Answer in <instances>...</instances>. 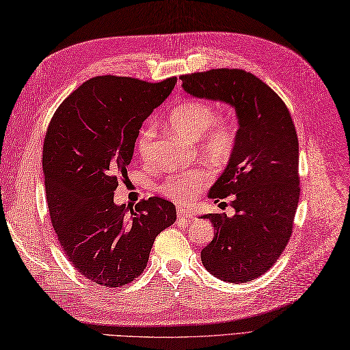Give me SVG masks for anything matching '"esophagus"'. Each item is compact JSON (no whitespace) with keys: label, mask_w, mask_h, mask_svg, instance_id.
Wrapping results in <instances>:
<instances>
[{"label":"esophagus","mask_w":350,"mask_h":350,"mask_svg":"<svg viewBox=\"0 0 350 350\" xmlns=\"http://www.w3.org/2000/svg\"><path fill=\"white\" fill-rule=\"evenodd\" d=\"M176 215H178V219H184V221H193L196 217L193 212H190L189 209H184V208H178L176 211Z\"/></svg>","instance_id":"34e87169"}]
</instances>
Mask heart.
Segmentation results:
<instances>
[{
  "label": "heart",
  "instance_id": "obj_1",
  "mask_svg": "<svg viewBox=\"0 0 350 350\" xmlns=\"http://www.w3.org/2000/svg\"><path fill=\"white\" fill-rule=\"evenodd\" d=\"M217 117V108L202 99H185L169 111L166 122L170 129L184 138L196 141V148L212 163L223 165L233 156L237 129L233 120ZM154 127L146 124L136 136V150L148 160L154 141ZM212 181L208 167H194L185 172L170 174L159 184V191L178 203H189Z\"/></svg>",
  "mask_w": 350,
  "mask_h": 350
}]
</instances>
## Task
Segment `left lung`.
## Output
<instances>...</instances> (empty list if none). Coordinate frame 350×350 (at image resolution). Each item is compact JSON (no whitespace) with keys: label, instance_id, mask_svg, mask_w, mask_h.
<instances>
[{"label":"left lung","instance_id":"left-lung-1","mask_svg":"<svg viewBox=\"0 0 350 350\" xmlns=\"http://www.w3.org/2000/svg\"><path fill=\"white\" fill-rule=\"evenodd\" d=\"M187 93L233 105L239 131L233 156L209 191L219 202L232 196L236 214H208L214 239L202 250L212 275L250 282L273 266L293 234L300 199L298 138L285 102L258 77L218 68L180 77Z\"/></svg>","mask_w":350,"mask_h":350}]
</instances>
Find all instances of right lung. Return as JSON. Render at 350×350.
<instances>
[{"mask_svg":"<svg viewBox=\"0 0 350 350\" xmlns=\"http://www.w3.org/2000/svg\"><path fill=\"white\" fill-rule=\"evenodd\" d=\"M175 83L176 77L159 83L93 77L59 105L47 127L42 174L50 219L65 257L98 285L133 282L157 234L176 219L174 203L157 196L131 212L114 203L142 122Z\"/></svg>","mask_w":350,"mask_h":350,"instance_id":"add662e5","label":"right lung"}]
</instances>
